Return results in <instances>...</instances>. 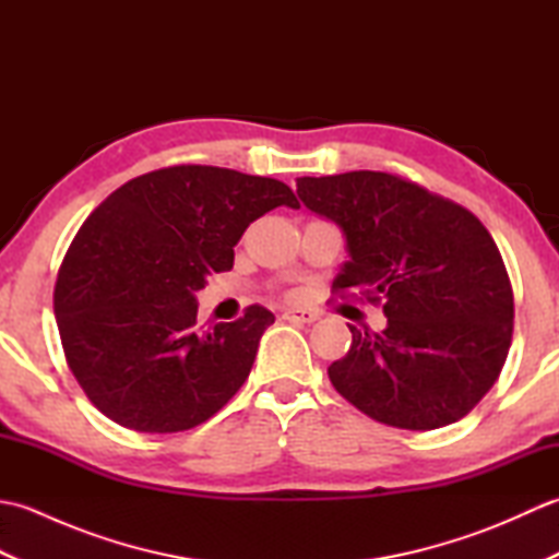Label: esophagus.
<instances>
[{"label":"esophagus","mask_w":559,"mask_h":559,"mask_svg":"<svg viewBox=\"0 0 559 559\" xmlns=\"http://www.w3.org/2000/svg\"><path fill=\"white\" fill-rule=\"evenodd\" d=\"M283 317L295 324H314L319 319V314L312 310H288V312H283Z\"/></svg>","instance_id":"34e87169"}]
</instances>
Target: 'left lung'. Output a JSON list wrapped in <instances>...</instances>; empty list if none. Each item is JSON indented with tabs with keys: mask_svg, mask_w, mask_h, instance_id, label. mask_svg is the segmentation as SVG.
Masks as SVG:
<instances>
[{
	"mask_svg": "<svg viewBox=\"0 0 559 559\" xmlns=\"http://www.w3.org/2000/svg\"><path fill=\"white\" fill-rule=\"evenodd\" d=\"M298 194L346 233L350 261L334 293L386 314L382 334L350 326L331 384L401 430L461 420L500 377L514 331L512 281L488 228L456 201L391 173L300 177Z\"/></svg>",
	"mask_w": 559,
	"mask_h": 559,
	"instance_id": "left-lung-1",
	"label": "left lung"
}]
</instances>
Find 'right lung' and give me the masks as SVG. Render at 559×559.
I'll return each mask as SVG.
<instances>
[{
  "instance_id": "obj_1",
  "label": "right lung",
  "mask_w": 559,
  "mask_h": 559,
  "mask_svg": "<svg viewBox=\"0 0 559 559\" xmlns=\"http://www.w3.org/2000/svg\"><path fill=\"white\" fill-rule=\"evenodd\" d=\"M276 206L300 201L273 177L173 165L115 189L83 221L57 273L55 317L69 370L103 415L170 435L237 394L276 317L249 305L201 331L194 293L233 266L247 225Z\"/></svg>"
}]
</instances>
